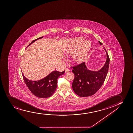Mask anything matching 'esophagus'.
<instances>
[{
    "label": "esophagus",
    "mask_w": 133,
    "mask_h": 133,
    "mask_svg": "<svg viewBox=\"0 0 133 133\" xmlns=\"http://www.w3.org/2000/svg\"><path fill=\"white\" fill-rule=\"evenodd\" d=\"M70 71V70L68 69H65V72H69Z\"/></svg>",
    "instance_id": "1"
}]
</instances>
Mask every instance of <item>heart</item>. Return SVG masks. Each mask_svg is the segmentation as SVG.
<instances>
[{
	"mask_svg": "<svg viewBox=\"0 0 133 133\" xmlns=\"http://www.w3.org/2000/svg\"><path fill=\"white\" fill-rule=\"evenodd\" d=\"M84 39L82 37L76 38L64 49L66 54L73 55L72 60L76 63H81L85 60L91 47L90 41L83 42Z\"/></svg>",
	"mask_w": 133,
	"mask_h": 133,
	"instance_id": "heart-1",
	"label": "heart"
}]
</instances>
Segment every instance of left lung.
<instances>
[{
	"mask_svg": "<svg viewBox=\"0 0 133 133\" xmlns=\"http://www.w3.org/2000/svg\"><path fill=\"white\" fill-rule=\"evenodd\" d=\"M100 45L103 44L99 41ZM107 54V59L103 67L98 71L88 69L83 62L74 66L72 72L75 75L72 82L74 92L80 97L91 96L98 91L105 81L108 72L110 59L106 50L104 48Z\"/></svg>",
	"mask_w": 133,
	"mask_h": 133,
	"instance_id": "8db88e82",
	"label": "left lung"
}]
</instances>
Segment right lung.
<instances>
[{
  "instance_id": "add662e5",
  "label": "right lung",
  "mask_w": 133,
  "mask_h": 133,
  "mask_svg": "<svg viewBox=\"0 0 133 133\" xmlns=\"http://www.w3.org/2000/svg\"><path fill=\"white\" fill-rule=\"evenodd\" d=\"M43 37H41L33 40L28 46L32 44L35 41ZM64 73V71L62 72L53 71L46 77L38 81L30 80L25 77L22 72V74L24 80L30 91L37 97L45 98L50 97L54 93L57 87V79L59 77L62 75Z\"/></svg>"
}]
</instances>
